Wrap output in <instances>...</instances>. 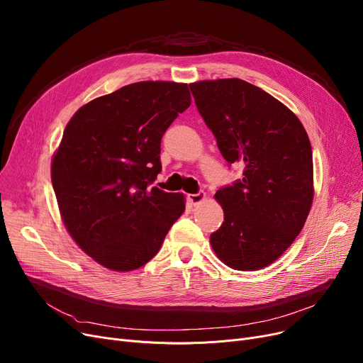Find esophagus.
I'll return each mask as SVG.
<instances>
[{
  "label": "esophagus",
  "instance_id": "esophagus-1",
  "mask_svg": "<svg viewBox=\"0 0 363 363\" xmlns=\"http://www.w3.org/2000/svg\"><path fill=\"white\" fill-rule=\"evenodd\" d=\"M204 199H206V193H203V191H200V193H197V194H188V200L191 201L193 204H199V203H201Z\"/></svg>",
  "mask_w": 363,
  "mask_h": 363
}]
</instances>
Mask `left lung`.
Instances as JSON below:
<instances>
[{
    "label": "left lung",
    "instance_id": "left-lung-1",
    "mask_svg": "<svg viewBox=\"0 0 363 363\" xmlns=\"http://www.w3.org/2000/svg\"><path fill=\"white\" fill-rule=\"evenodd\" d=\"M196 106L223 159L244 166L242 179L215 199L223 223L211 235L216 256L233 269L274 263L300 234L313 201V159L296 114L242 79L189 84Z\"/></svg>",
    "mask_w": 363,
    "mask_h": 363
}]
</instances>
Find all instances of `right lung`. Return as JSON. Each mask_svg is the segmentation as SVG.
I'll return each instance as SVG.
<instances>
[{"instance_id": "1", "label": "right lung", "mask_w": 363, "mask_h": 363, "mask_svg": "<svg viewBox=\"0 0 363 363\" xmlns=\"http://www.w3.org/2000/svg\"><path fill=\"white\" fill-rule=\"evenodd\" d=\"M189 104L186 84L144 81L86 103L69 121L51 182L67 233L104 268H141L184 213V194L151 184L163 133Z\"/></svg>"}]
</instances>
